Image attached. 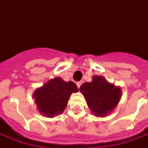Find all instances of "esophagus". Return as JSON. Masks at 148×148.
Wrapping results in <instances>:
<instances>
[{
  "label": "esophagus",
  "instance_id": "1",
  "mask_svg": "<svg viewBox=\"0 0 148 148\" xmlns=\"http://www.w3.org/2000/svg\"><path fill=\"white\" fill-rule=\"evenodd\" d=\"M81 84H82V82H81V81H78V82H77V88H80V87H81Z\"/></svg>",
  "mask_w": 148,
  "mask_h": 148
}]
</instances>
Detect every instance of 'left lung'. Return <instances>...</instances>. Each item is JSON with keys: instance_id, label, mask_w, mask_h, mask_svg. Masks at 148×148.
<instances>
[{"instance_id": "obj_1", "label": "left lung", "mask_w": 148, "mask_h": 148, "mask_svg": "<svg viewBox=\"0 0 148 148\" xmlns=\"http://www.w3.org/2000/svg\"><path fill=\"white\" fill-rule=\"evenodd\" d=\"M91 112L97 117H105L114 110L121 97V89L106 81L102 76H94L91 82L80 88Z\"/></svg>"}]
</instances>
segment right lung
Here are the masks:
<instances>
[{"mask_svg":"<svg viewBox=\"0 0 148 148\" xmlns=\"http://www.w3.org/2000/svg\"><path fill=\"white\" fill-rule=\"evenodd\" d=\"M77 91L78 88L74 82H66L57 77L37 88L33 97L40 114L53 117L64 112L71 95Z\"/></svg>","mask_w":148,"mask_h":148,"instance_id":"obj_1","label":"right lung"}]
</instances>
